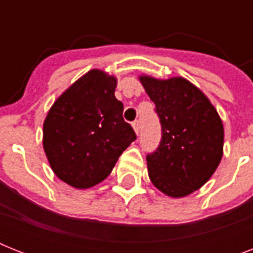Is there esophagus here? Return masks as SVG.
<instances>
[{
  "label": "esophagus",
  "mask_w": 253,
  "mask_h": 253,
  "mask_svg": "<svg viewBox=\"0 0 253 253\" xmlns=\"http://www.w3.org/2000/svg\"><path fill=\"white\" fill-rule=\"evenodd\" d=\"M132 127H134L135 132L139 134V131H140V122H139V121H134V122H132Z\"/></svg>",
  "instance_id": "obj_1"
}]
</instances>
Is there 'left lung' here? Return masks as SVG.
<instances>
[{
	"mask_svg": "<svg viewBox=\"0 0 253 253\" xmlns=\"http://www.w3.org/2000/svg\"><path fill=\"white\" fill-rule=\"evenodd\" d=\"M162 125L158 148L147 155L152 184L170 197L200 189L223 154V125L206 95L188 80L140 77Z\"/></svg>",
	"mask_w": 253,
	"mask_h": 253,
	"instance_id": "left-lung-1",
	"label": "left lung"
}]
</instances>
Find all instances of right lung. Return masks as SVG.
Here are the masks:
<instances>
[{
  "instance_id": "1",
  "label": "right lung",
  "mask_w": 253,
  "mask_h": 253,
  "mask_svg": "<svg viewBox=\"0 0 253 253\" xmlns=\"http://www.w3.org/2000/svg\"><path fill=\"white\" fill-rule=\"evenodd\" d=\"M117 80L93 69L53 103L43 126V147L51 168L73 188L86 189L111 173L136 139L115 98Z\"/></svg>"
}]
</instances>
